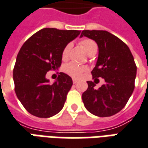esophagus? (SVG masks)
Here are the masks:
<instances>
[{
  "mask_svg": "<svg viewBox=\"0 0 148 148\" xmlns=\"http://www.w3.org/2000/svg\"><path fill=\"white\" fill-rule=\"evenodd\" d=\"M77 82V81L76 80V79H73V83H74V84H76Z\"/></svg>",
  "mask_w": 148,
  "mask_h": 148,
  "instance_id": "1",
  "label": "esophagus"
}]
</instances>
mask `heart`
Here are the masks:
<instances>
[{
  "label": "heart",
  "mask_w": 148,
  "mask_h": 148,
  "mask_svg": "<svg viewBox=\"0 0 148 148\" xmlns=\"http://www.w3.org/2000/svg\"><path fill=\"white\" fill-rule=\"evenodd\" d=\"M80 44L83 47L85 51L89 55H90L92 53H95L96 51H97V49H98V45L96 44V42L91 40V39H89V38L82 40L80 42ZM71 48V44H67L63 48L62 52V58L63 60H66L68 58ZM87 70H88V68L86 66L78 65V64L75 63V62H70V63L66 64L64 67L65 72L71 77H74V78H79L80 77H82L83 73L87 71Z\"/></svg>",
  "instance_id": "obj_1"
}]
</instances>
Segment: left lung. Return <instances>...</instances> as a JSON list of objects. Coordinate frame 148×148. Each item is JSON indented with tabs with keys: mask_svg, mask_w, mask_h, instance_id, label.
Segmentation results:
<instances>
[{
	"mask_svg": "<svg viewBox=\"0 0 148 148\" xmlns=\"http://www.w3.org/2000/svg\"><path fill=\"white\" fill-rule=\"evenodd\" d=\"M83 36L98 44L99 58L91 74L95 79L103 77L105 84L95 89L93 82H87L82 101L91 114L109 117L124 107L134 91L137 71L134 57L126 43L107 31L83 30Z\"/></svg>",
	"mask_w": 148,
	"mask_h": 148,
	"instance_id": "1",
	"label": "left lung"
}]
</instances>
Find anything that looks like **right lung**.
Segmentation results:
<instances>
[{
	"instance_id": "right-lung-1",
	"label": "right lung",
	"mask_w": 148,
	"mask_h": 148,
	"mask_svg": "<svg viewBox=\"0 0 148 148\" xmlns=\"http://www.w3.org/2000/svg\"><path fill=\"white\" fill-rule=\"evenodd\" d=\"M80 31L45 28L24 43L13 68L14 90L25 109L39 118L55 115L62 109L73 85L71 77L61 72L58 80L49 84L46 73L62 64V52L77 38Z\"/></svg>"
}]
</instances>
